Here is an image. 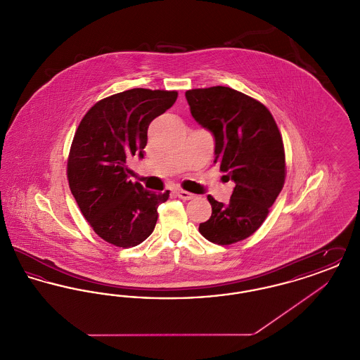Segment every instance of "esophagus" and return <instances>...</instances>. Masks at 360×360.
<instances>
[{
    "mask_svg": "<svg viewBox=\"0 0 360 360\" xmlns=\"http://www.w3.org/2000/svg\"><path fill=\"white\" fill-rule=\"evenodd\" d=\"M175 193H176V195H178L181 200H185V201H188V200H191V198L194 197V194L188 193V191L184 190V188H176Z\"/></svg>",
    "mask_w": 360,
    "mask_h": 360,
    "instance_id": "1",
    "label": "esophagus"
}]
</instances>
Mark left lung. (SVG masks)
<instances>
[{"mask_svg":"<svg viewBox=\"0 0 360 360\" xmlns=\"http://www.w3.org/2000/svg\"><path fill=\"white\" fill-rule=\"evenodd\" d=\"M191 116L214 136V162L236 186L226 205L212 195V216L200 224L206 240L229 245L250 238L266 220L286 176L285 148L270 110L235 89L186 91Z\"/></svg>","mask_w":360,"mask_h":360,"instance_id":"1","label":"left lung"}]
</instances>
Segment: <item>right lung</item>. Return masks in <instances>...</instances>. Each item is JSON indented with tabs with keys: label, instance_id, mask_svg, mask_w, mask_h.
<instances>
[{
	"label": "right lung",
	"instance_id": "1",
	"mask_svg": "<svg viewBox=\"0 0 360 360\" xmlns=\"http://www.w3.org/2000/svg\"><path fill=\"white\" fill-rule=\"evenodd\" d=\"M176 97L167 90H125L94 103L75 131L68 159L70 190L93 231L116 247L147 239L158 206L169 200V190L154 193L129 181L127 160L144 156L150 122Z\"/></svg>",
	"mask_w": 360,
	"mask_h": 360
}]
</instances>
